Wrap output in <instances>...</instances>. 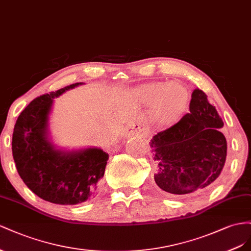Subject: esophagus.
Segmentation results:
<instances>
[{
  "mask_svg": "<svg viewBox=\"0 0 251 251\" xmlns=\"http://www.w3.org/2000/svg\"><path fill=\"white\" fill-rule=\"evenodd\" d=\"M135 131H140V130L139 129H135Z\"/></svg>",
  "mask_w": 251,
  "mask_h": 251,
  "instance_id": "esophagus-1",
  "label": "esophagus"
}]
</instances>
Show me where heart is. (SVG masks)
I'll return each mask as SVG.
<instances>
[{
  "mask_svg": "<svg viewBox=\"0 0 251 251\" xmlns=\"http://www.w3.org/2000/svg\"><path fill=\"white\" fill-rule=\"evenodd\" d=\"M142 104L151 106V117L156 123H166L180 114L187 103V91L178 83H151L139 90Z\"/></svg>",
  "mask_w": 251,
  "mask_h": 251,
  "instance_id": "b5f03b06",
  "label": "heart"
}]
</instances>
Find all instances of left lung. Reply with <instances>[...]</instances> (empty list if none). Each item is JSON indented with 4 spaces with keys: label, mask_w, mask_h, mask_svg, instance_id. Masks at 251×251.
<instances>
[{
    "label": "left lung",
    "mask_w": 251,
    "mask_h": 251,
    "mask_svg": "<svg viewBox=\"0 0 251 251\" xmlns=\"http://www.w3.org/2000/svg\"><path fill=\"white\" fill-rule=\"evenodd\" d=\"M189 111L150 141L157 163L154 181L175 196L210 187L227 155V142L220 130L224 123L201 89L192 91Z\"/></svg>",
    "instance_id": "left-lung-1"
}]
</instances>
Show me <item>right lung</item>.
I'll return each instance as SVG.
<instances>
[{"label":"right lung","instance_id":"right-lung-1","mask_svg":"<svg viewBox=\"0 0 251 251\" xmlns=\"http://www.w3.org/2000/svg\"><path fill=\"white\" fill-rule=\"evenodd\" d=\"M82 84H71L34 99L13 128L12 155L18 173L28 188L50 203L75 205L94 198L109 157L97 147L58 148L50 139L53 99Z\"/></svg>","mask_w":251,"mask_h":251}]
</instances>
